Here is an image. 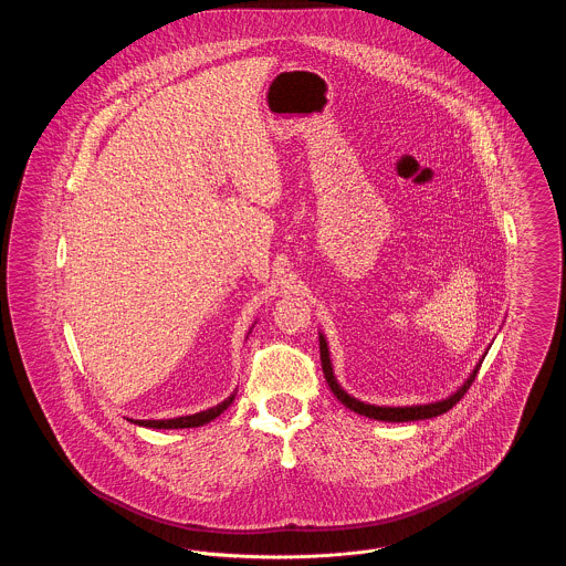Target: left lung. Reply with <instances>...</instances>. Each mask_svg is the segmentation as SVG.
<instances>
[{
  "mask_svg": "<svg viewBox=\"0 0 566 566\" xmlns=\"http://www.w3.org/2000/svg\"><path fill=\"white\" fill-rule=\"evenodd\" d=\"M484 358V356H482ZM321 360H323V371L326 381H328V388L333 390V395L346 405L348 409H352L354 413H360V416H367V418H374V420H381V422H413V420H427V418H434V416H441L446 411H450L454 405L464 397V392L469 390V386L473 384V379L478 376L480 367H482V360L480 365L473 369V374L467 377V381L458 388L454 395H450L448 399L443 401H434V403L427 405H409V407H381V405H369L358 401L350 397L335 379L333 374V365H331V356H328V346H326V339L324 335H321Z\"/></svg>",
  "mask_w": 566,
  "mask_h": 566,
  "instance_id": "left-lung-1",
  "label": "left lung"
}]
</instances>
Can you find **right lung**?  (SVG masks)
Masks as SVG:
<instances>
[{"mask_svg": "<svg viewBox=\"0 0 566 566\" xmlns=\"http://www.w3.org/2000/svg\"><path fill=\"white\" fill-rule=\"evenodd\" d=\"M233 401H235V392L231 397H227L222 403L210 407L206 411L192 413V416H180V418H171V420H132V422L139 427H146V429H195V427H203V424L212 422Z\"/></svg>", "mask_w": 566, "mask_h": 566, "instance_id": "right-lung-1", "label": "right lung"}]
</instances>
